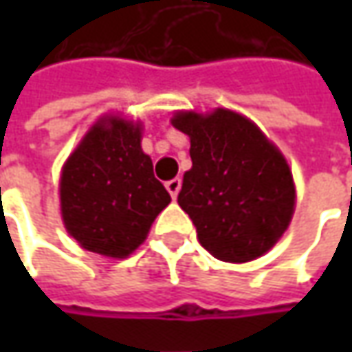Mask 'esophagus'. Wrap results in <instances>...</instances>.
Segmentation results:
<instances>
[{
    "instance_id": "esophagus-1",
    "label": "esophagus",
    "mask_w": 352,
    "mask_h": 352,
    "mask_svg": "<svg viewBox=\"0 0 352 352\" xmlns=\"http://www.w3.org/2000/svg\"><path fill=\"white\" fill-rule=\"evenodd\" d=\"M180 188H182V180H180V178H172V180H168V182H166V190H168L170 196L172 197L178 196Z\"/></svg>"
}]
</instances>
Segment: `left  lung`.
<instances>
[{
    "label": "left lung",
    "mask_w": 352,
    "mask_h": 352,
    "mask_svg": "<svg viewBox=\"0 0 352 352\" xmlns=\"http://www.w3.org/2000/svg\"><path fill=\"white\" fill-rule=\"evenodd\" d=\"M172 125L190 137L192 168L178 204L201 247L225 263H249L274 247L294 213L292 172L261 129L239 113H178Z\"/></svg>",
    "instance_id": "1"
}]
</instances>
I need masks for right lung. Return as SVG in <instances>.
Masks as SVG:
<instances>
[{
  "mask_svg": "<svg viewBox=\"0 0 352 352\" xmlns=\"http://www.w3.org/2000/svg\"><path fill=\"white\" fill-rule=\"evenodd\" d=\"M168 204L151 156L141 151V127L123 119L98 121L62 170L64 225L98 254H131Z\"/></svg>",
  "mask_w": 352,
  "mask_h": 352,
  "instance_id": "right-lung-1",
  "label": "right lung"
}]
</instances>
